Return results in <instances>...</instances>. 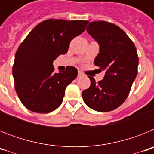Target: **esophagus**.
Instances as JSON below:
<instances>
[{"label": "esophagus", "instance_id": "esophagus-1", "mask_svg": "<svg viewBox=\"0 0 154 154\" xmlns=\"http://www.w3.org/2000/svg\"><path fill=\"white\" fill-rule=\"evenodd\" d=\"M83 75V74L81 72H78V76H82Z\"/></svg>", "mask_w": 154, "mask_h": 154}]
</instances>
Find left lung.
Returning a JSON list of instances; mask_svg holds the SVG:
<instances>
[{"label":"left lung","instance_id":"1","mask_svg":"<svg viewBox=\"0 0 154 154\" xmlns=\"http://www.w3.org/2000/svg\"><path fill=\"white\" fill-rule=\"evenodd\" d=\"M86 31L99 45L94 64L99 72L105 71V76L97 84L89 76L91 85L82 96L89 108L109 112L123 104L130 93L137 75V51L128 35L112 23L92 21Z\"/></svg>","mask_w":154,"mask_h":154}]
</instances>
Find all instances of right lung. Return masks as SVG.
Returning <instances> with one entry per match:
<instances>
[{"label": "right lung", "mask_w": 154, "mask_h": 154, "mask_svg": "<svg viewBox=\"0 0 154 154\" xmlns=\"http://www.w3.org/2000/svg\"><path fill=\"white\" fill-rule=\"evenodd\" d=\"M88 23L48 19L39 23L20 45L12 72L16 92L28 109L48 113L62 104L65 89L78 71L68 66L55 73L53 62L67 53L71 41L85 31Z\"/></svg>", "instance_id": "obj_1"}]
</instances>
